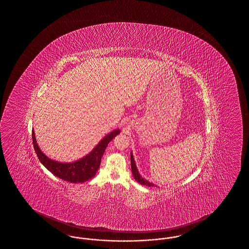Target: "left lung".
Masks as SVG:
<instances>
[{"mask_svg": "<svg viewBox=\"0 0 249 249\" xmlns=\"http://www.w3.org/2000/svg\"><path fill=\"white\" fill-rule=\"evenodd\" d=\"M131 164H132V175L134 176V179L137 180L139 183H141V184H142L144 186H148V187L154 186L153 183H150L148 180H144L142 177L140 175L139 172H138L137 167H136V164H135V161H134L132 154H131Z\"/></svg>", "mask_w": 249, "mask_h": 249, "instance_id": "1", "label": "left lung"}]
</instances>
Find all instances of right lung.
<instances>
[{
    "mask_svg": "<svg viewBox=\"0 0 249 249\" xmlns=\"http://www.w3.org/2000/svg\"><path fill=\"white\" fill-rule=\"evenodd\" d=\"M119 133L120 131L118 129L108 133L89 155L73 163H59L47 158L38 147L34 130H32L33 144L40 162L52 174L59 179L67 180L71 183H82L95 176L107 144Z\"/></svg>",
    "mask_w": 249,
    "mask_h": 249,
    "instance_id": "right-lung-1",
    "label": "right lung"
}]
</instances>
